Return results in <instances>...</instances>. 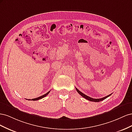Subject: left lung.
I'll list each match as a JSON object with an SVG mask.
<instances>
[{"label": "left lung", "mask_w": 132, "mask_h": 132, "mask_svg": "<svg viewBox=\"0 0 132 132\" xmlns=\"http://www.w3.org/2000/svg\"><path fill=\"white\" fill-rule=\"evenodd\" d=\"M75 88H76V87H75ZM76 90L77 91L78 93L82 97H84L85 98H86V100H89V101H93V102H97L101 101L103 100L106 99V98H107L108 97H109L111 95V94H110L109 95H107V96H105V97H104L101 98H91V97L88 96H87V95H85L84 94H83L82 93H81V92L80 91H79L77 88H76Z\"/></svg>", "instance_id": "1"}]
</instances>
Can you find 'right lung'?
Masks as SVG:
<instances>
[{
    "mask_svg": "<svg viewBox=\"0 0 132 132\" xmlns=\"http://www.w3.org/2000/svg\"><path fill=\"white\" fill-rule=\"evenodd\" d=\"M50 91L48 92V93H47L46 94L43 95H42V96H39V97H37V98H35L31 99V100H32V101H36V100H40V99H41V98H43V97H46V96L50 93ZM31 100V99H29V100Z\"/></svg>",
    "mask_w": 132,
    "mask_h": 132,
    "instance_id": "obj_1",
    "label": "right lung"
}]
</instances>
